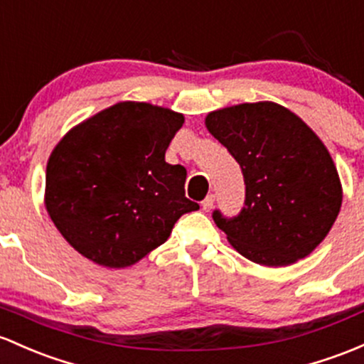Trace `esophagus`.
Returning <instances> with one entry per match:
<instances>
[{"label": "esophagus", "mask_w": 364, "mask_h": 364, "mask_svg": "<svg viewBox=\"0 0 364 364\" xmlns=\"http://www.w3.org/2000/svg\"><path fill=\"white\" fill-rule=\"evenodd\" d=\"M213 203H215V196H213V194H210V196H206L205 199H203L201 208L205 210V212H210V210L213 208Z\"/></svg>", "instance_id": "esophagus-1"}]
</instances>
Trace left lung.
I'll use <instances>...</instances> for the list:
<instances>
[{
	"mask_svg": "<svg viewBox=\"0 0 364 364\" xmlns=\"http://www.w3.org/2000/svg\"><path fill=\"white\" fill-rule=\"evenodd\" d=\"M205 124L243 170L245 208L234 218L213 212L232 248L267 267L311 255L342 206L337 166L321 139L269 100L217 109Z\"/></svg>",
	"mask_w": 364,
	"mask_h": 364,
	"instance_id": "1",
	"label": "left lung"
}]
</instances>
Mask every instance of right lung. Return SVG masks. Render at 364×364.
I'll list each match as a JSON object with an SVG mask.
<instances>
[{
    "mask_svg": "<svg viewBox=\"0 0 364 364\" xmlns=\"http://www.w3.org/2000/svg\"><path fill=\"white\" fill-rule=\"evenodd\" d=\"M183 114L149 102H118L73 127L46 163L45 208L64 240L107 269L142 260L183 213L186 168L165 161Z\"/></svg>",
    "mask_w": 364,
    "mask_h": 364,
    "instance_id": "add662e5",
    "label": "right lung"
}]
</instances>
